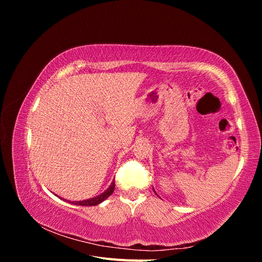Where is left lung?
Here are the masks:
<instances>
[{"label":"left lung","instance_id":"1","mask_svg":"<svg viewBox=\"0 0 262 262\" xmlns=\"http://www.w3.org/2000/svg\"><path fill=\"white\" fill-rule=\"evenodd\" d=\"M153 190H154V189H153ZM154 192H155V193H156V191H155V190H154ZM156 194H157V193H156Z\"/></svg>","mask_w":262,"mask_h":262}]
</instances>
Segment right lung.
I'll return each mask as SVG.
<instances>
[{
	"label": "right lung",
	"instance_id": "add662e5",
	"mask_svg": "<svg viewBox=\"0 0 262 262\" xmlns=\"http://www.w3.org/2000/svg\"><path fill=\"white\" fill-rule=\"evenodd\" d=\"M115 190V180L112 182V185H110L104 192L94 196V198H91V199H86V200H83V201H68L66 199H62L64 201H68L69 203H73V204H76V205H83V207H93V205H97L99 203H101L102 201H105L108 196H110L113 194ZM57 195V194H55ZM60 198V196H59Z\"/></svg>",
	"mask_w": 262,
	"mask_h": 262
}]
</instances>
